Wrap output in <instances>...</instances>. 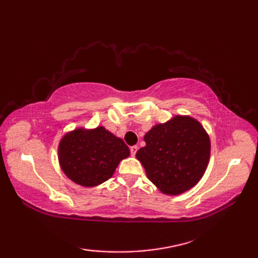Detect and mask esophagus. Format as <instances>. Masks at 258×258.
<instances>
[{
    "instance_id": "esophagus-1",
    "label": "esophagus",
    "mask_w": 258,
    "mask_h": 258,
    "mask_svg": "<svg viewBox=\"0 0 258 258\" xmlns=\"http://www.w3.org/2000/svg\"><path fill=\"white\" fill-rule=\"evenodd\" d=\"M138 150H139V147L136 146V145H134V146H131V149H130V151H131V155H132V156H135V154H136V152H138Z\"/></svg>"
}]
</instances>
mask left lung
<instances>
[{
  "instance_id": "8db88e82",
  "label": "left lung",
  "mask_w": 258,
  "mask_h": 258,
  "mask_svg": "<svg viewBox=\"0 0 258 258\" xmlns=\"http://www.w3.org/2000/svg\"><path fill=\"white\" fill-rule=\"evenodd\" d=\"M144 141L136 158L162 193L182 194L200 182L210 161L211 142L195 118L177 115L153 126Z\"/></svg>"
}]
</instances>
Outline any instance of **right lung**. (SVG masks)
I'll use <instances>...</instances> for the list:
<instances>
[{"instance_id": "right-lung-1", "label": "right lung", "mask_w": 258, "mask_h": 258, "mask_svg": "<svg viewBox=\"0 0 258 258\" xmlns=\"http://www.w3.org/2000/svg\"><path fill=\"white\" fill-rule=\"evenodd\" d=\"M130 156L124 141L103 126L78 128L59 142L58 161L65 175L76 184L93 187L112 177L118 163Z\"/></svg>"}]
</instances>
